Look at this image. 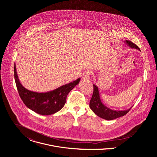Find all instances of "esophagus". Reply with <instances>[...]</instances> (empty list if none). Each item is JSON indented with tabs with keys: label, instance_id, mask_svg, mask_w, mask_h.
Instances as JSON below:
<instances>
[{
	"label": "esophagus",
	"instance_id": "1",
	"mask_svg": "<svg viewBox=\"0 0 157 157\" xmlns=\"http://www.w3.org/2000/svg\"><path fill=\"white\" fill-rule=\"evenodd\" d=\"M92 72L91 71H86L83 74V79H87L89 78L91 76Z\"/></svg>",
	"mask_w": 157,
	"mask_h": 157
}]
</instances>
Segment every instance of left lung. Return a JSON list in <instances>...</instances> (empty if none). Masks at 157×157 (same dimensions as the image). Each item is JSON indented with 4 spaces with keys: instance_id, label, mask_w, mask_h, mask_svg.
<instances>
[{
    "instance_id": "obj_1",
    "label": "left lung",
    "mask_w": 157,
    "mask_h": 157,
    "mask_svg": "<svg viewBox=\"0 0 157 157\" xmlns=\"http://www.w3.org/2000/svg\"><path fill=\"white\" fill-rule=\"evenodd\" d=\"M125 41L129 47L140 50L137 44L134 43L128 40H126ZM93 87L94 91L90 103H89V107L98 116L105 120L110 121L125 116L131 109V108H130L126 110H113L105 107L101 101L98 87L95 84H93Z\"/></svg>"
}]
</instances>
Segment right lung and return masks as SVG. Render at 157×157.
I'll return each mask as SVG.
<instances>
[{"label": "right lung", "instance_id": "1", "mask_svg": "<svg viewBox=\"0 0 157 157\" xmlns=\"http://www.w3.org/2000/svg\"><path fill=\"white\" fill-rule=\"evenodd\" d=\"M14 77L19 96L25 105L37 114L43 116L51 115L61 110L66 103L68 93L81 79L79 78L73 82L63 85L48 93H39L29 91L21 84L18 78L15 65Z\"/></svg>", "mask_w": 157, "mask_h": 157}]
</instances>
